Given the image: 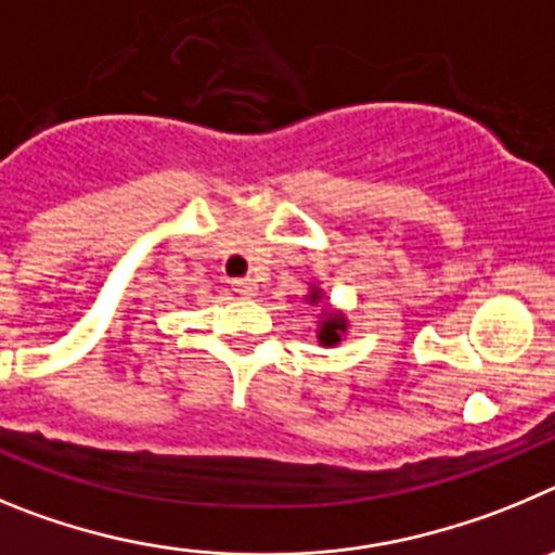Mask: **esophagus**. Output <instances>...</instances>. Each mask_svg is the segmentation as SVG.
<instances>
[{"mask_svg":"<svg viewBox=\"0 0 555 555\" xmlns=\"http://www.w3.org/2000/svg\"><path fill=\"white\" fill-rule=\"evenodd\" d=\"M232 287H234V293H241V296H246V298L257 296V282H254V279H234Z\"/></svg>","mask_w":555,"mask_h":555,"instance_id":"esophagus-1","label":"esophagus"}]
</instances>
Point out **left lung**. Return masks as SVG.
<instances>
[{"label":"left lung","instance_id":"8db88e82","mask_svg":"<svg viewBox=\"0 0 555 555\" xmlns=\"http://www.w3.org/2000/svg\"><path fill=\"white\" fill-rule=\"evenodd\" d=\"M307 301L312 304V307L314 304H321L323 301L321 287H314L312 284V287H309ZM346 328H348V321L339 312H321V321H318V343H321V346H337L339 339H343V334H346Z\"/></svg>","mask_w":555,"mask_h":555}]
</instances>
